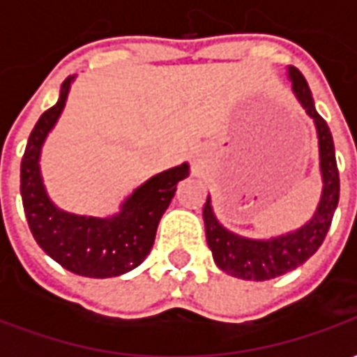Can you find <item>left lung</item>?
Here are the masks:
<instances>
[{
	"label": "left lung",
	"mask_w": 357,
	"mask_h": 357,
	"mask_svg": "<svg viewBox=\"0 0 357 357\" xmlns=\"http://www.w3.org/2000/svg\"><path fill=\"white\" fill-rule=\"evenodd\" d=\"M289 78L292 80V91L300 105L304 107L307 116L314 118L317 141H319L323 191L314 218L296 231L262 241L247 239V237H239L235 233L227 231L212 212L210 195L206 197L204 208H202L206 241H208L216 266L224 269L225 273L247 279V281H268L273 277L283 275L287 271L302 266L310 256H314L315 250L321 247V243L325 241L338 204L340 179H338L335 143H333L329 126L315 110L310 86L298 68L289 66Z\"/></svg>",
	"instance_id": "8db88e82"
}]
</instances>
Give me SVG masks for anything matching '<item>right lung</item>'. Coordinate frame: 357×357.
<instances>
[{"label":"right lung","mask_w":357,"mask_h":357,"mask_svg":"<svg viewBox=\"0 0 357 357\" xmlns=\"http://www.w3.org/2000/svg\"><path fill=\"white\" fill-rule=\"evenodd\" d=\"M74 76H68L59 101L43 112L28 137L20 162V195L28 227L43 252L76 275H122L137 268L153 248L156 227L176 193L178 181L189 176V164L160 172L137 187L116 216H78L57 208L43 187L40 153L47 133L65 109Z\"/></svg>","instance_id":"1"}]
</instances>
